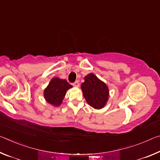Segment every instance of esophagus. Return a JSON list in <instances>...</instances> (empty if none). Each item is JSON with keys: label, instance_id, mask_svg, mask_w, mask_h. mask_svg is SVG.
<instances>
[{"label": "esophagus", "instance_id": "34e87169", "mask_svg": "<svg viewBox=\"0 0 160 160\" xmlns=\"http://www.w3.org/2000/svg\"><path fill=\"white\" fill-rule=\"evenodd\" d=\"M72 85H73V86L76 87V88H79V86H80L79 81H75V82L73 84H72Z\"/></svg>", "mask_w": 160, "mask_h": 160}]
</instances>
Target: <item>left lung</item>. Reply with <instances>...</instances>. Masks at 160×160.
<instances>
[{"label":"left lung","mask_w":160,"mask_h":160,"mask_svg":"<svg viewBox=\"0 0 160 160\" xmlns=\"http://www.w3.org/2000/svg\"><path fill=\"white\" fill-rule=\"evenodd\" d=\"M81 90L88 104L95 109H101L107 104L109 97L108 86L95 75L89 73L84 78Z\"/></svg>","instance_id":"left-lung-1"}]
</instances>
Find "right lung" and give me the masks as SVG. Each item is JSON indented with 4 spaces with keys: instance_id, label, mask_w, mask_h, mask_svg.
Wrapping results in <instances>:
<instances>
[{
    "instance_id": "add662e5",
    "label": "right lung",
    "mask_w": 160,
    "mask_h": 160,
    "mask_svg": "<svg viewBox=\"0 0 160 160\" xmlns=\"http://www.w3.org/2000/svg\"><path fill=\"white\" fill-rule=\"evenodd\" d=\"M72 86L66 80L54 77L44 90V97L48 104L53 107H59L63 102L67 91Z\"/></svg>"
}]
</instances>
